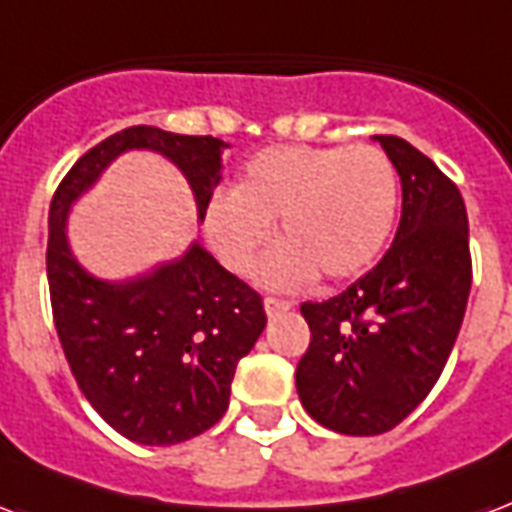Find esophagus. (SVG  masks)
<instances>
[{
    "label": "esophagus",
    "instance_id": "esophagus-1",
    "mask_svg": "<svg viewBox=\"0 0 512 512\" xmlns=\"http://www.w3.org/2000/svg\"><path fill=\"white\" fill-rule=\"evenodd\" d=\"M263 306H265V314H268V317H279V314H284V311H290L292 303H290V300L265 298Z\"/></svg>",
    "mask_w": 512,
    "mask_h": 512
}]
</instances>
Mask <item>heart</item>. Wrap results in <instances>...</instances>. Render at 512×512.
<instances>
[{
    "label": "heart",
    "instance_id": "b5f03b06",
    "mask_svg": "<svg viewBox=\"0 0 512 512\" xmlns=\"http://www.w3.org/2000/svg\"><path fill=\"white\" fill-rule=\"evenodd\" d=\"M397 214V174L373 144H282L252 155L233 190L204 212L206 239L233 273H247L279 217L284 244L257 268L273 290H292L319 271L349 279L384 249Z\"/></svg>",
    "mask_w": 512,
    "mask_h": 512
}]
</instances>
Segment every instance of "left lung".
Listing matches in <instances>:
<instances>
[{
    "mask_svg": "<svg viewBox=\"0 0 512 512\" xmlns=\"http://www.w3.org/2000/svg\"><path fill=\"white\" fill-rule=\"evenodd\" d=\"M373 139L403 185L395 241L349 290L300 306L311 343L295 370L298 397L341 435L389 432L429 395L473 284L462 193L405 139Z\"/></svg>",
    "mask_w": 512,
    "mask_h": 512,
    "instance_id": "1",
    "label": "left lung"
}]
</instances>
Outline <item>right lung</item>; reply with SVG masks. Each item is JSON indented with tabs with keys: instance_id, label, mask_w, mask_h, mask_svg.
Returning <instances> with one entry per match:
<instances>
[{
	"instance_id": "obj_1",
	"label": "right lung",
	"mask_w": 512,
	"mask_h": 512,
	"mask_svg": "<svg viewBox=\"0 0 512 512\" xmlns=\"http://www.w3.org/2000/svg\"><path fill=\"white\" fill-rule=\"evenodd\" d=\"M225 147L214 136L131 126L85 152L50 204L48 284L58 341L88 403L142 446H177L225 416L236 365L265 327L263 300L198 241L131 279H101L69 247V214L123 152L150 150L182 171L204 220Z\"/></svg>"
}]
</instances>
